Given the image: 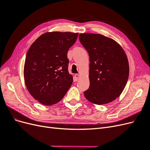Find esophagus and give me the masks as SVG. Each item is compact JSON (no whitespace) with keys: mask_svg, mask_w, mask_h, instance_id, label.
<instances>
[{"mask_svg":"<svg viewBox=\"0 0 150 150\" xmlns=\"http://www.w3.org/2000/svg\"><path fill=\"white\" fill-rule=\"evenodd\" d=\"M79 78V75L78 74H75V78H76V80H78Z\"/></svg>","mask_w":150,"mask_h":150,"instance_id":"34e87169","label":"esophagus"}]
</instances>
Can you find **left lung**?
I'll return each mask as SVG.
<instances>
[{
	"mask_svg": "<svg viewBox=\"0 0 150 150\" xmlns=\"http://www.w3.org/2000/svg\"><path fill=\"white\" fill-rule=\"evenodd\" d=\"M89 56V89L84 92L90 102L101 105L114 101L125 89L129 64L124 50L114 40L101 34L79 35Z\"/></svg>",
	"mask_w": 150,
	"mask_h": 150,
	"instance_id": "obj_1",
	"label": "left lung"
}]
</instances>
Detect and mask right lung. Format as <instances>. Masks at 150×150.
<instances>
[{"label":"right lung","mask_w":150,"mask_h":150,"mask_svg":"<svg viewBox=\"0 0 150 150\" xmlns=\"http://www.w3.org/2000/svg\"><path fill=\"white\" fill-rule=\"evenodd\" d=\"M78 33L53 32L40 36L27 53L24 77L35 99L50 106L60 101L73 82L68 72L67 52Z\"/></svg>","instance_id":"1"}]
</instances>
